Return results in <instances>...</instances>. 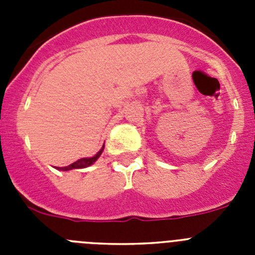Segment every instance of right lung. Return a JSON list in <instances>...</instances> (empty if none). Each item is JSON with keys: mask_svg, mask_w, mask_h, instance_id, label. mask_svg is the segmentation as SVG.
Listing matches in <instances>:
<instances>
[{"mask_svg": "<svg viewBox=\"0 0 255 255\" xmlns=\"http://www.w3.org/2000/svg\"><path fill=\"white\" fill-rule=\"evenodd\" d=\"M103 148H105V145H103L102 148H101V150L97 154H94L93 157H89V158H80L78 159L76 162H74V163L69 164V166H66V167H57V170H61V171H69V170H74V168H85V167H89V166H92V164L94 163V162L97 161V159L100 158V155L102 154L103 152Z\"/></svg>", "mask_w": 255, "mask_h": 255, "instance_id": "right-lung-1", "label": "right lung"}]
</instances>
